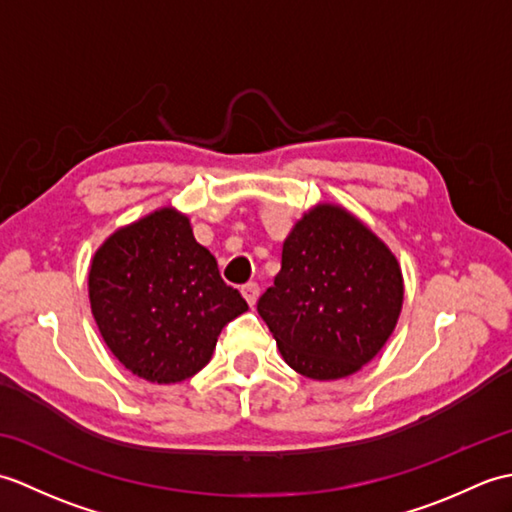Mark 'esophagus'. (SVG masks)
<instances>
[{
	"instance_id": "1",
	"label": "esophagus",
	"mask_w": 512,
	"mask_h": 512,
	"mask_svg": "<svg viewBox=\"0 0 512 512\" xmlns=\"http://www.w3.org/2000/svg\"><path fill=\"white\" fill-rule=\"evenodd\" d=\"M242 295L248 301V306H255L257 297H259V286L255 284V281H248V284L242 286Z\"/></svg>"
}]
</instances>
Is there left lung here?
I'll return each mask as SVG.
<instances>
[{"label":"left lung","mask_w":512,"mask_h":512,"mask_svg":"<svg viewBox=\"0 0 512 512\" xmlns=\"http://www.w3.org/2000/svg\"><path fill=\"white\" fill-rule=\"evenodd\" d=\"M402 299L405 281L389 246L345 206L319 202L290 228L257 312L295 372L336 380L383 350Z\"/></svg>","instance_id":"obj_1"}]
</instances>
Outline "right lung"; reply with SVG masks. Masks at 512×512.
<instances>
[{
    "mask_svg": "<svg viewBox=\"0 0 512 512\" xmlns=\"http://www.w3.org/2000/svg\"><path fill=\"white\" fill-rule=\"evenodd\" d=\"M88 292L118 363L158 385L198 374L224 325L248 310L176 206L116 228L92 257Z\"/></svg>",
    "mask_w": 512,
    "mask_h": 512,
    "instance_id": "obj_1",
    "label": "right lung"
}]
</instances>
